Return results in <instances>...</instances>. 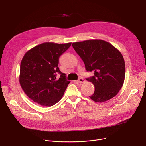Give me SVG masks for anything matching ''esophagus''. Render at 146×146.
I'll use <instances>...</instances> for the list:
<instances>
[{
  "label": "esophagus",
  "mask_w": 146,
  "mask_h": 146,
  "mask_svg": "<svg viewBox=\"0 0 146 146\" xmlns=\"http://www.w3.org/2000/svg\"><path fill=\"white\" fill-rule=\"evenodd\" d=\"M78 82L79 83H82V82H84V80L82 78L80 77V78H79V79H78Z\"/></svg>",
  "instance_id": "34e87169"
}]
</instances>
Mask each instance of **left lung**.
<instances>
[{"label":"left lung","instance_id":"1","mask_svg":"<svg viewBox=\"0 0 146 146\" xmlns=\"http://www.w3.org/2000/svg\"><path fill=\"white\" fill-rule=\"evenodd\" d=\"M72 46L85 64L87 72L94 76L87 78L94 85L90 98L104 102L114 97L122 88L125 65L122 55L110 43L102 40H88L73 43Z\"/></svg>","mask_w":146,"mask_h":146}]
</instances>
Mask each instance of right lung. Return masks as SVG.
Segmentation results:
<instances>
[{"label": "right lung", "instance_id": "obj_1", "mask_svg": "<svg viewBox=\"0 0 146 146\" xmlns=\"http://www.w3.org/2000/svg\"><path fill=\"white\" fill-rule=\"evenodd\" d=\"M72 43H44L24 55L20 65L19 83L26 95L36 103L52 106L63 96L68 84L66 74L58 66L59 56ZM60 74L59 79L56 78Z\"/></svg>", "mask_w": 146, "mask_h": 146}]
</instances>
